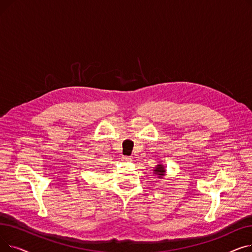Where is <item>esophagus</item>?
<instances>
[{
    "label": "esophagus",
    "mask_w": 252,
    "mask_h": 252,
    "mask_svg": "<svg viewBox=\"0 0 252 252\" xmlns=\"http://www.w3.org/2000/svg\"><path fill=\"white\" fill-rule=\"evenodd\" d=\"M122 160L124 162H129V161H131V157H129V156H123L122 157Z\"/></svg>",
    "instance_id": "obj_1"
}]
</instances>
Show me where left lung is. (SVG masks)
I'll return each instance as SVG.
<instances>
[{"label":"left lung","mask_w":252,"mask_h":252,"mask_svg":"<svg viewBox=\"0 0 252 252\" xmlns=\"http://www.w3.org/2000/svg\"><path fill=\"white\" fill-rule=\"evenodd\" d=\"M154 174L157 175L159 178H162L165 175V169L162 164H158L155 169H154Z\"/></svg>","instance_id":"obj_1"}]
</instances>
